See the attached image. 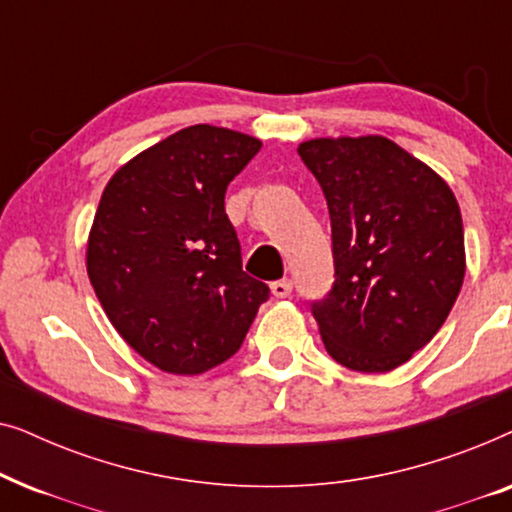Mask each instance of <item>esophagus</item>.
Segmentation results:
<instances>
[{"mask_svg":"<svg viewBox=\"0 0 512 512\" xmlns=\"http://www.w3.org/2000/svg\"><path fill=\"white\" fill-rule=\"evenodd\" d=\"M270 291H272V296H275V298H289L291 291H293L291 279H279V282H272Z\"/></svg>","mask_w":512,"mask_h":512,"instance_id":"esophagus-1","label":"esophagus"}]
</instances>
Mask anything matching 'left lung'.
I'll use <instances>...</instances> for the list:
<instances>
[{
	"label": "left lung",
	"mask_w": 512,
	"mask_h": 512,
	"mask_svg": "<svg viewBox=\"0 0 512 512\" xmlns=\"http://www.w3.org/2000/svg\"><path fill=\"white\" fill-rule=\"evenodd\" d=\"M333 233L335 282L314 300L326 352L359 373H389L445 324L466 272L452 188L380 135L298 146Z\"/></svg>",
	"instance_id": "left-lung-1"
}]
</instances>
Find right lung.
I'll return each instance as SVG.
<instances>
[{
    "label": "right lung",
    "mask_w": 512,
    "mask_h": 512,
    "mask_svg": "<svg viewBox=\"0 0 512 512\" xmlns=\"http://www.w3.org/2000/svg\"><path fill=\"white\" fill-rule=\"evenodd\" d=\"M261 139L191 125L128 160L104 186L88 237L90 284L121 338L172 375L240 349L268 284L242 270L226 188Z\"/></svg>",
    "instance_id": "obj_1"
}]
</instances>
